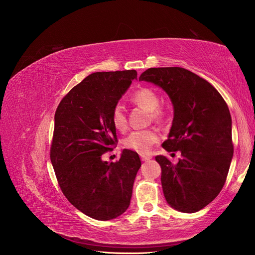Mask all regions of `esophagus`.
<instances>
[{
    "instance_id": "obj_1",
    "label": "esophagus",
    "mask_w": 255,
    "mask_h": 255,
    "mask_svg": "<svg viewBox=\"0 0 255 255\" xmlns=\"http://www.w3.org/2000/svg\"><path fill=\"white\" fill-rule=\"evenodd\" d=\"M140 158H141V160L146 161V160H150V159L152 158V156H151V155H145V154H141Z\"/></svg>"
}]
</instances>
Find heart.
I'll use <instances>...</instances> for the list:
<instances>
[{"label":"heart","instance_id":"1","mask_svg":"<svg viewBox=\"0 0 255 255\" xmlns=\"http://www.w3.org/2000/svg\"><path fill=\"white\" fill-rule=\"evenodd\" d=\"M132 101L141 106L142 109L149 111L151 118L156 121L161 122L166 118V112L159 107V96L157 92L149 87H142L138 89L132 96ZM111 119L113 126L116 129L120 132H125L128 128V119L127 115L123 111L122 106L117 104L113 107ZM159 139V134L156 129L146 128V129H138L130 133L126 139L125 145L126 148L133 150L139 153L149 152L151 146L156 143Z\"/></svg>","mask_w":255,"mask_h":255}]
</instances>
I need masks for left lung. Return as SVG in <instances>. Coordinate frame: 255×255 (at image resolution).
Returning a JSON list of instances; mask_svg holds the SVG:
<instances>
[{
    "instance_id": "8db88e82",
    "label": "left lung",
    "mask_w": 255,
    "mask_h": 255,
    "mask_svg": "<svg viewBox=\"0 0 255 255\" xmlns=\"http://www.w3.org/2000/svg\"><path fill=\"white\" fill-rule=\"evenodd\" d=\"M139 81L163 88L173 104L163 148L181 151V158L174 165L166 156L155 157L166 201L179 212L196 213L219 195L227 180L234 152L229 107L213 85L184 68H150Z\"/></svg>"
}]
</instances>
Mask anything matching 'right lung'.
Returning a JSON list of instances; mask_svg holds the SVG:
<instances>
[{
  "label": "right lung",
  "instance_id": "right-lung-1",
  "mask_svg": "<svg viewBox=\"0 0 255 255\" xmlns=\"http://www.w3.org/2000/svg\"><path fill=\"white\" fill-rule=\"evenodd\" d=\"M135 70L96 72L61 100L55 112L50 157L59 187L79 211L97 220L125 213L141 161L125 149L116 163L102 155L118 142L111 115L132 81Z\"/></svg>",
  "mask_w": 255,
  "mask_h": 255
}]
</instances>
